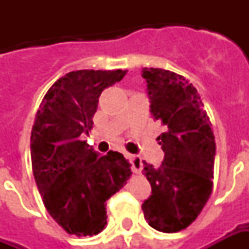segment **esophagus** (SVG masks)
Returning <instances> with one entry per match:
<instances>
[{"label": "esophagus", "instance_id": "1", "mask_svg": "<svg viewBox=\"0 0 249 249\" xmlns=\"http://www.w3.org/2000/svg\"><path fill=\"white\" fill-rule=\"evenodd\" d=\"M129 161L132 164V171L135 173H141L142 171V160L140 156H136V155H130Z\"/></svg>", "mask_w": 249, "mask_h": 249}]
</instances>
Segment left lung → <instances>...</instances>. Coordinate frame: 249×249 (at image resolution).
Returning <instances> with one entry per match:
<instances>
[{"mask_svg": "<svg viewBox=\"0 0 249 249\" xmlns=\"http://www.w3.org/2000/svg\"><path fill=\"white\" fill-rule=\"evenodd\" d=\"M151 112L165 126L157 137L164 151L160 168L144 162L151 197L144 201L146 223L160 232H178L197 219L212 193L214 144L200 94L187 78L165 69L144 68Z\"/></svg>", "mask_w": 249, "mask_h": 249, "instance_id": "left-lung-1", "label": "left lung"}]
</instances>
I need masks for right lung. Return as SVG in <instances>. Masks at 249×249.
Segmentation results:
<instances>
[{"instance_id": "add662e5", "label": "right lung", "mask_w": 249, "mask_h": 249, "mask_svg": "<svg viewBox=\"0 0 249 249\" xmlns=\"http://www.w3.org/2000/svg\"><path fill=\"white\" fill-rule=\"evenodd\" d=\"M128 71H74L42 98L30 136L36 184L46 211L69 235L93 236L107 225V200L132 175L119 152L105 156L82 136L93 128L98 97Z\"/></svg>"}]
</instances>
